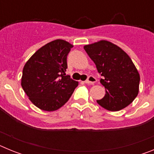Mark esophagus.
Wrapping results in <instances>:
<instances>
[{"label":"esophagus","instance_id":"esophagus-1","mask_svg":"<svg viewBox=\"0 0 154 154\" xmlns=\"http://www.w3.org/2000/svg\"><path fill=\"white\" fill-rule=\"evenodd\" d=\"M96 82V79L95 78L94 76L89 75V77H88V79L85 81V83L88 84V85H93Z\"/></svg>","mask_w":154,"mask_h":154}]
</instances>
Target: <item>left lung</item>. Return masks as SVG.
Returning <instances> with one entry per match:
<instances>
[{
  "mask_svg": "<svg viewBox=\"0 0 154 154\" xmlns=\"http://www.w3.org/2000/svg\"><path fill=\"white\" fill-rule=\"evenodd\" d=\"M103 79L106 95L97 103L109 111H119L130 104L139 92L140 74L130 56L119 46L102 40L84 46Z\"/></svg>",
  "mask_w": 154,
  "mask_h": 154,
  "instance_id": "1",
  "label": "left lung"
}]
</instances>
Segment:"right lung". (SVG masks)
Wrapping results in <instances>:
<instances>
[{"mask_svg": "<svg viewBox=\"0 0 154 154\" xmlns=\"http://www.w3.org/2000/svg\"><path fill=\"white\" fill-rule=\"evenodd\" d=\"M73 47L57 39L42 46L25 63L21 86L35 106L55 111L67 103L79 82L65 74L67 55Z\"/></svg>", "mask_w": 154, "mask_h": 154, "instance_id": "obj_1", "label": "right lung"}]
</instances>
